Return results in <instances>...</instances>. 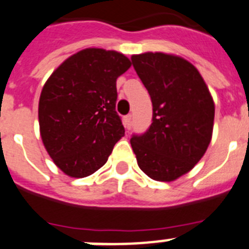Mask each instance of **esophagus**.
<instances>
[{
    "mask_svg": "<svg viewBox=\"0 0 249 249\" xmlns=\"http://www.w3.org/2000/svg\"><path fill=\"white\" fill-rule=\"evenodd\" d=\"M123 124L127 129H129L132 127V114H127L123 117Z\"/></svg>",
    "mask_w": 249,
    "mask_h": 249,
    "instance_id": "1",
    "label": "esophagus"
}]
</instances>
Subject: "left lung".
Masks as SVG:
<instances>
[{"instance_id": "left-lung-1", "label": "left lung", "mask_w": 249, "mask_h": 249, "mask_svg": "<svg viewBox=\"0 0 249 249\" xmlns=\"http://www.w3.org/2000/svg\"><path fill=\"white\" fill-rule=\"evenodd\" d=\"M132 65L153 106L149 128L133 135L140 168L155 181L171 182L190 172L212 138L214 103L198 70L162 52L133 54Z\"/></svg>"}]
</instances>
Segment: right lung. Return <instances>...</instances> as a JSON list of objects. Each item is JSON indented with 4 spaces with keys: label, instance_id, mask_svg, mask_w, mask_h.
<instances>
[{
    "label": "right lung",
    "instance_id": "right-lung-1",
    "mask_svg": "<svg viewBox=\"0 0 249 249\" xmlns=\"http://www.w3.org/2000/svg\"><path fill=\"white\" fill-rule=\"evenodd\" d=\"M131 61L116 51L86 48L68 57L43 86L39 132L54 164L70 177L94 173L124 136L116 112L118 77Z\"/></svg>",
    "mask_w": 249,
    "mask_h": 249
}]
</instances>
